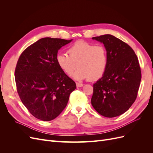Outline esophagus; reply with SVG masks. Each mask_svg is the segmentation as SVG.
<instances>
[{
    "instance_id": "esophagus-1",
    "label": "esophagus",
    "mask_w": 153,
    "mask_h": 153,
    "mask_svg": "<svg viewBox=\"0 0 153 153\" xmlns=\"http://www.w3.org/2000/svg\"><path fill=\"white\" fill-rule=\"evenodd\" d=\"M76 85L77 87H81L84 85V84H80V83H78V82L76 83Z\"/></svg>"
}]
</instances>
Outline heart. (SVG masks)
<instances>
[{
	"label": "heart",
	"mask_w": 153,
	"mask_h": 153,
	"mask_svg": "<svg viewBox=\"0 0 153 153\" xmlns=\"http://www.w3.org/2000/svg\"><path fill=\"white\" fill-rule=\"evenodd\" d=\"M67 52L68 55H57V64L68 76H71L78 66L79 68L74 75L78 80H98L107 68V50L103 45L78 41L69 48Z\"/></svg>",
	"instance_id": "1"
}]
</instances>
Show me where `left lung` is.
Returning <instances> with one entry per match:
<instances>
[{
	"instance_id": "1",
	"label": "left lung",
	"mask_w": 153,
	"mask_h": 153,
	"mask_svg": "<svg viewBox=\"0 0 153 153\" xmlns=\"http://www.w3.org/2000/svg\"><path fill=\"white\" fill-rule=\"evenodd\" d=\"M92 39L104 44L108 66L103 76L93 85L91 104L103 116L117 117L126 112L136 100L142 78L139 62L132 48L112 35Z\"/></svg>"
}]
</instances>
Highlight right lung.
<instances>
[{"instance_id":"obj_1","label":"right lung","mask_w":153,"mask_h":153,"mask_svg":"<svg viewBox=\"0 0 153 153\" xmlns=\"http://www.w3.org/2000/svg\"><path fill=\"white\" fill-rule=\"evenodd\" d=\"M71 40L44 38L23 52L15 68L16 90L29 112L49 121L65 108L76 84L59 68L58 50Z\"/></svg>"}]
</instances>
